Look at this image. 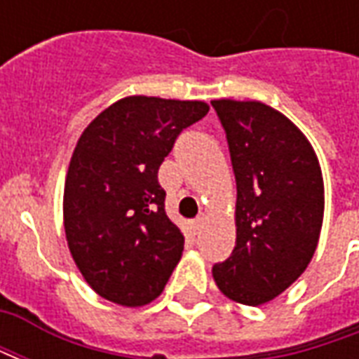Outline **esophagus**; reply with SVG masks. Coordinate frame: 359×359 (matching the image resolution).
<instances>
[{"mask_svg":"<svg viewBox=\"0 0 359 359\" xmlns=\"http://www.w3.org/2000/svg\"><path fill=\"white\" fill-rule=\"evenodd\" d=\"M203 223H205V217H203V215H200V217H196L194 221H192V233H194V234L202 233Z\"/></svg>","mask_w":359,"mask_h":359,"instance_id":"34e87169","label":"esophagus"}]
</instances>
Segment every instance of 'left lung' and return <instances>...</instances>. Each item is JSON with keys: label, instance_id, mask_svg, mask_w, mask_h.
I'll return each mask as SVG.
<instances>
[{"label": "left lung", "instance_id": "obj_1", "mask_svg": "<svg viewBox=\"0 0 359 359\" xmlns=\"http://www.w3.org/2000/svg\"><path fill=\"white\" fill-rule=\"evenodd\" d=\"M236 179V246L213 280L229 300L262 306L316 254L325 187L316 149L292 121L262 102L213 100Z\"/></svg>", "mask_w": 359, "mask_h": 359}]
</instances>
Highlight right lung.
<instances>
[{
	"instance_id": "right-lung-1",
	"label": "right lung",
	"mask_w": 359,
	"mask_h": 359,
	"mask_svg": "<svg viewBox=\"0 0 359 359\" xmlns=\"http://www.w3.org/2000/svg\"><path fill=\"white\" fill-rule=\"evenodd\" d=\"M208 111L198 100L128 95L103 109L76 142L63 225L74 264L105 300L146 306L180 262L184 234L165 213L157 171L180 130Z\"/></svg>"
}]
</instances>
